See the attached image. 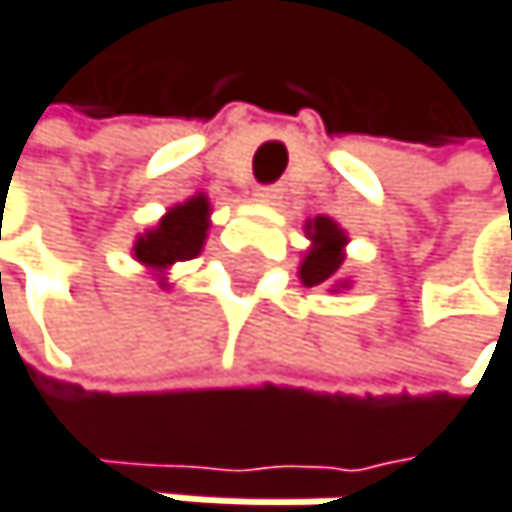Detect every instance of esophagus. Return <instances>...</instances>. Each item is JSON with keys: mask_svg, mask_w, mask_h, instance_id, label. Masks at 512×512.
<instances>
[{"mask_svg": "<svg viewBox=\"0 0 512 512\" xmlns=\"http://www.w3.org/2000/svg\"><path fill=\"white\" fill-rule=\"evenodd\" d=\"M258 202H264V205H276L279 199H282V187H276V184H270V187H258Z\"/></svg>", "mask_w": 512, "mask_h": 512, "instance_id": "1", "label": "esophagus"}]
</instances>
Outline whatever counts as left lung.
Listing matches in <instances>:
<instances>
[{
  "label": "left lung",
  "instance_id": "obj_1",
  "mask_svg": "<svg viewBox=\"0 0 512 512\" xmlns=\"http://www.w3.org/2000/svg\"><path fill=\"white\" fill-rule=\"evenodd\" d=\"M307 236H310V251L301 261V282L307 288H347V279H341V264H344V245L347 233L334 224L331 218H313L307 221Z\"/></svg>",
  "mask_w": 512,
  "mask_h": 512
}]
</instances>
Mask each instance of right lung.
I'll return each instance as SVG.
<instances>
[{
	"mask_svg": "<svg viewBox=\"0 0 512 512\" xmlns=\"http://www.w3.org/2000/svg\"><path fill=\"white\" fill-rule=\"evenodd\" d=\"M208 214H211V205H208V199L202 193L181 202V205L168 208V214L153 230H147L144 236H137L134 258L141 261L144 267H150L153 273H159V276L171 264L196 258V254L202 251V245H205Z\"/></svg>",
	"mask_w": 512,
	"mask_h": 512,
	"instance_id": "add662e5",
	"label": "right lung"
}]
</instances>
